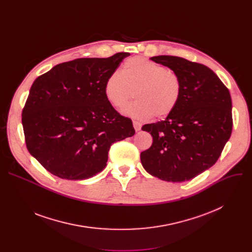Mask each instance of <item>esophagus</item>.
Wrapping results in <instances>:
<instances>
[{
  "label": "esophagus",
  "instance_id": "esophagus-1",
  "mask_svg": "<svg viewBox=\"0 0 252 252\" xmlns=\"http://www.w3.org/2000/svg\"><path fill=\"white\" fill-rule=\"evenodd\" d=\"M132 124H133V127H134L135 131H138V130H140V128H141V124H140L139 122H136V121H134Z\"/></svg>",
  "mask_w": 252,
  "mask_h": 252
}]
</instances>
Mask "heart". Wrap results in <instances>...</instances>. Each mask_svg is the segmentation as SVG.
I'll list each match as a JSON object with an SVG mask.
<instances>
[{"instance_id": "heart-1", "label": "heart", "mask_w": 252, "mask_h": 252, "mask_svg": "<svg viewBox=\"0 0 252 252\" xmlns=\"http://www.w3.org/2000/svg\"><path fill=\"white\" fill-rule=\"evenodd\" d=\"M136 94L137 100L124 110L126 116L146 121L163 118L175 109L182 82L174 71L141 57L127 60L123 71H114L104 83V94L114 106L124 107Z\"/></svg>"}]
</instances>
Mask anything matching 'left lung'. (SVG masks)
<instances>
[{
  "mask_svg": "<svg viewBox=\"0 0 252 252\" xmlns=\"http://www.w3.org/2000/svg\"><path fill=\"white\" fill-rule=\"evenodd\" d=\"M182 82V95L164 121L145 125L152 147L140 154L145 169L161 181L183 183L211 167L232 130L229 91L204 64L173 56L151 58Z\"/></svg>",
  "mask_w": 252,
  "mask_h": 252,
  "instance_id": "1",
  "label": "left lung"
}]
</instances>
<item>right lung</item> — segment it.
<instances>
[{"instance_id":"add662e5","label":"right lung","mask_w":252,"mask_h":252,"mask_svg":"<svg viewBox=\"0 0 252 252\" xmlns=\"http://www.w3.org/2000/svg\"><path fill=\"white\" fill-rule=\"evenodd\" d=\"M129 53L55 65L33 82L22 113L29 153L54 175L88 179L106 166L116 141L134 134L104 94V83Z\"/></svg>"}]
</instances>
